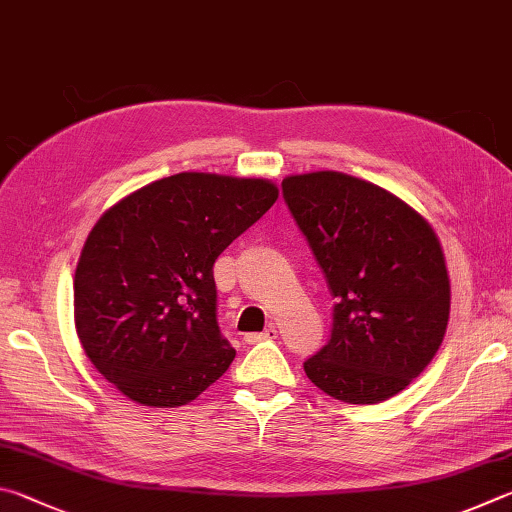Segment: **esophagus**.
<instances>
[{
    "mask_svg": "<svg viewBox=\"0 0 512 512\" xmlns=\"http://www.w3.org/2000/svg\"><path fill=\"white\" fill-rule=\"evenodd\" d=\"M276 335H279V330H276L274 326H267L263 333H249V335H245V342L247 344H258V342H265V339H276Z\"/></svg>",
    "mask_w": 512,
    "mask_h": 512,
    "instance_id": "34e87169",
    "label": "esophagus"
}]
</instances>
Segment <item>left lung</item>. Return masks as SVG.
<instances>
[{
  "mask_svg": "<svg viewBox=\"0 0 512 512\" xmlns=\"http://www.w3.org/2000/svg\"><path fill=\"white\" fill-rule=\"evenodd\" d=\"M281 188L335 299L330 339L303 362L306 375L351 405L396 396L434 360L450 319L434 229L396 195L333 170Z\"/></svg>",
  "mask_w": 512,
  "mask_h": 512,
  "instance_id": "obj_1",
  "label": "left lung"
}]
</instances>
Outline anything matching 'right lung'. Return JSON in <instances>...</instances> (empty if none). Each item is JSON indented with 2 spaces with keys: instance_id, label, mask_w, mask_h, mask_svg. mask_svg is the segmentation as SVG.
I'll list each match as a JSON object with an SVG mask.
<instances>
[{
  "instance_id": "1",
  "label": "right lung",
  "mask_w": 512,
  "mask_h": 512,
  "mask_svg": "<svg viewBox=\"0 0 512 512\" xmlns=\"http://www.w3.org/2000/svg\"><path fill=\"white\" fill-rule=\"evenodd\" d=\"M279 197L267 179L179 173L123 197L89 231L74 276L89 362L146 407L195 400L236 357L213 263Z\"/></svg>"
}]
</instances>
